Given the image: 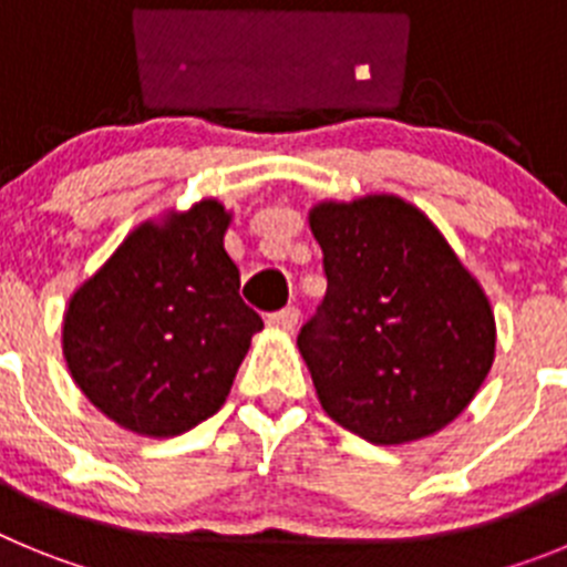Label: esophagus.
I'll return each instance as SVG.
<instances>
[{
  "label": "esophagus",
  "mask_w": 567,
  "mask_h": 567,
  "mask_svg": "<svg viewBox=\"0 0 567 567\" xmlns=\"http://www.w3.org/2000/svg\"><path fill=\"white\" fill-rule=\"evenodd\" d=\"M298 318H300L298 309H295V307H284V309H278V312L269 315V327L284 329V332H292V329L298 327Z\"/></svg>",
  "instance_id": "1"
}]
</instances>
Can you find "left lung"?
<instances>
[{"mask_svg": "<svg viewBox=\"0 0 567 567\" xmlns=\"http://www.w3.org/2000/svg\"><path fill=\"white\" fill-rule=\"evenodd\" d=\"M327 295L298 349L320 405L358 437L412 443L452 423L494 363V312L417 207L394 195L318 204Z\"/></svg>", "mask_w": 567, "mask_h": 567, "instance_id": "left-lung-1", "label": "left lung"}]
</instances>
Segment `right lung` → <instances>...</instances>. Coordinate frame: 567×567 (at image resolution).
Listing matches in <instances>:
<instances>
[{
  "label": "right lung",
  "instance_id": "obj_1",
  "mask_svg": "<svg viewBox=\"0 0 567 567\" xmlns=\"http://www.w3.org/2000/svg\"><path fill=\"white\" fill-rule=\"evenodd\" d=\"M227 224L218 202L162 227L142 224L70 298L62 329L70 374L130 432L175 437L213 417L264 329L238 295Z\"/></svg>",
  "mask_w": 567,
  "mask_h": 567
}]
</instances>
